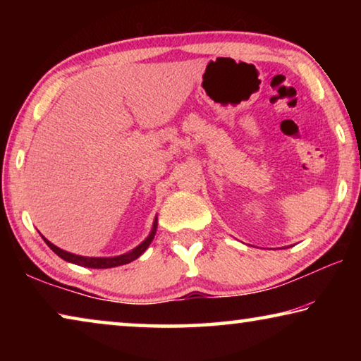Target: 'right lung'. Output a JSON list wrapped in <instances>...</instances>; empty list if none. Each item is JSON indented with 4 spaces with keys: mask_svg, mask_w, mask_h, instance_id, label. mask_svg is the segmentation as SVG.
<instances>
[{
    "mask_svg": "<svg viewBox=\"0 0 361 361\" xmlns=\"http://www.w3.org/2000/svg\"><path fill=\"white\" fill-rule=\"evenodd\" d=\"M156 228H157V221H154V226H152V231L151 234L148 235V239H146L143 243H140L137 248H133L132 252L129 253H124L121 256H114V258H87V256H79V255H73L65 252V250H60L59 247L54 245V243L49 242L47 239H44V242L49 245V248L52 250L54 253L59 255L60 258L73 262V264H78V266H84V267H92V269H108V267H116V266H122V264H129L133 259H137L140 255H142L146 248L149 247V243L154 239V234H156Z\"/></svg>",
    "mask_w": 361,
    "mask_h": 361,
    "instance_id": "obj_1",
    "label": "right lung"
}]
</instances>
